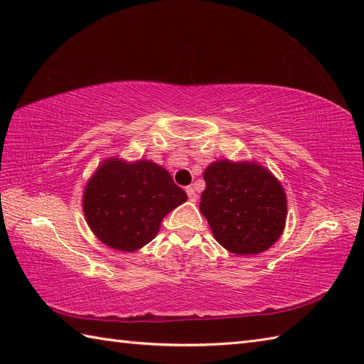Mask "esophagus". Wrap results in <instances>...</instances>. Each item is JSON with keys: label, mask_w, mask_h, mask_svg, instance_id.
I'll return each instance as SVG.
<instances>
[{"label": "esophagus", "mask_w": 364, "mask_h": 364, "mask_svg": "<svg viewBox=\"0 0 364 364\" xmlns=\"http://www.w3.org/2000/svg\"><path fill=\"white\" fill-rule=\"evenodd\" d=\"M186 194H188V198L191 200V202H196V200H197V192H196L194 188L188 186V188H186Z\"/></svg>", "instance_id": "1"}]
</instances>
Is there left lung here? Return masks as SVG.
I'll return each mask as SVG.
<instances>
[{
    "label": "left lung",
    "mask_w": 364,
    "mask_h": 364,
    "mask_svg": "<svg viewBox=\"0 0 364 364\" xmlns=\"http://www.w3.org/2000/svg\"><path fill=\"white\" fill-rule=\"evenodd\" d=\"M203 178L200 211L222 247L236 255H257L280 237L286 196L269 170L222 159L208 166Z\"/></svg>",
    "instance_id": "obj_1"
}]
</instances>
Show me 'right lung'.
I'll return each mask as SVG.
<instances>
[{"instance_id": "right-lung-1", "label": "right lung", "mask_w": 364, "mask_h": 364, "mask_svg": "<svg viewBox=\"0 0 364 364\" xmlns=\"http://www.w3.org/2000/svg\"><path fill=\"white\" fill-rule=\"evenodd\" d=\"M186 200V192L154 162L107 159L87 183L82 210L100 241L134 252L149 244L162 218Z\"/></svg>"}]
</instances>
